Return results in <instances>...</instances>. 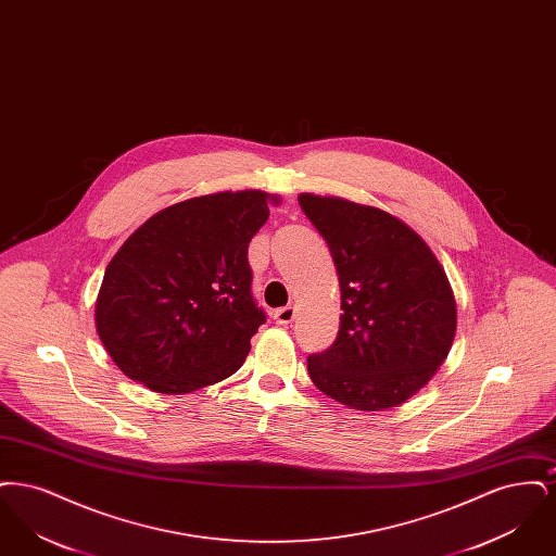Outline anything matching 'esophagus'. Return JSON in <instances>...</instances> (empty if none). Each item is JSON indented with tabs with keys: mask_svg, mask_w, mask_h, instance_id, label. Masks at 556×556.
Returning a JSON list of instances; mask_svg holds the SVG:
<instances>
[{
	"mask_svg": "<svg viewBox=\"0 0 556 556\" xmlns=\"http://www.w3.org/2000/svg\"><path fill=\"white\" fill-rule=\"evenodd\" d=\"M293 317H295V308H293V306L277 308V311H275V315H273L277 325H290Z\"/></svg>",
	"mask_w": 556,
	"mask_h": 556,
	"instance_id": "obj_1",
	"label": "esophagus"
}]
</instances>
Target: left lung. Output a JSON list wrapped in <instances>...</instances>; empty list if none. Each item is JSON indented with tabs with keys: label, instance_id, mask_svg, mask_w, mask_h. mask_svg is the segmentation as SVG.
Segmentation results:
<instances>
[{
	"label": "left lung",
	"instance_id": "8db88e82",
	"mask_svg": "<svg viewBox=\"0 0 556 556\" xmlns=\"http://www.w3.org/2000/svg\"><path fill=\"white\" fill-rule=\"evenodd\" d=\"M298 202L331 250L344 311L333 345L308 356V375L350 408H394L448 356L456 333L448 277L390 212L315 193Z\"/></svg>",
	"mask_w": 556,
	"mask_h": 556
}]
</instances>
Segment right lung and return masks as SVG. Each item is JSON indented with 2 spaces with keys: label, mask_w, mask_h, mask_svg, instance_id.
Wrapping results in <instances>:
<instances>
[{
  "label": "right lung",
  "mask_w": 556,
  "mask_h": 556,
  "mask_svg": "<svg viewBox=\"0 0 556 556\" xmlns=\"http://www.w3.org/2000/svg\"><path fill=\"white\" fill-rule=\"evenodd\" d=\"M277 195L218 191L173 204L110 261L96 329L110 358L160 394H189L243 365L265 323L252 298L248 245Z\"/></svg>",
  "instance_id": "obj_1"
}]
</instances>
